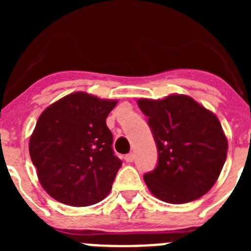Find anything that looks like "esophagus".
<instances>
[{
	"mask_svg": "<svg viewBox=\"0 0 251 251\" xmlns=\"http://www.w3.org/2000/svg\"><path fill=\"white\" fill-rule=\"evenodd\" d=\"M124 159H126V161H127L128 163H130V162L134 161V154H133V153H128L127 156L124 157Z\"/></svg>",
	"mask_w": 251,
	"mask_h": 251,
	"instance_id": "34e87169",
	"label": "esophagus"
}]
</instances>
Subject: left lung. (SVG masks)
<instances>
[{"mask_svg": "<svg viewBox=\"0 0 251 251\" xmlns=\"http://www.w3.org/2000/svg\"><path fill=\"white\" fill-rule=\"evenodd\" d=\"M158 151L145 175L150 191L168 203L197 200L215 185L226 161L227 139L216 115L183 94L139 99Z\"/></svg>", "mask_w": 251, "mask_h": 251, "instance_id": "left-lung-1", "label": "left lung"}]
</instances>
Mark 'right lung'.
<instances>
[{
    "label": "right lung",
    "instance_id": "right-lung-1",
    "mask_svg": "<svg viewBox=\"0 0 251 251\" xmlns=\"http://www.w3.org/2000/svg\"><path fill=\"white\" fill-rule=\"evenodd\" d=\"M115 105L117 100L76 92L41 113L28 151L40 183L52 199L81 207L109 194L122 166L105 122Z\"/></svg>",
    "mask_w": 251,
    "mask_h": 251
}]
</instances>
